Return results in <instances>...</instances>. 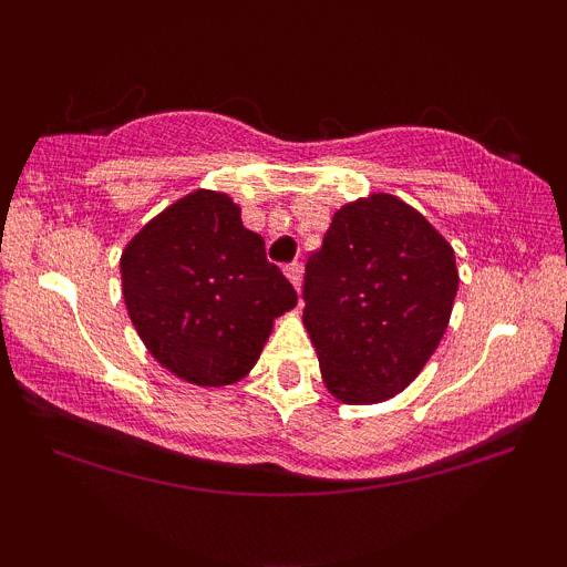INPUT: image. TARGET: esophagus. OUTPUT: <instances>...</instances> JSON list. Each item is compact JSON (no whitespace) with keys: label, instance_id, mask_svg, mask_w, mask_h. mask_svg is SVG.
Here are the masks:
<instances>
[{"label":"esophagus","instance_id":"esophagus-1","mask_svg":"<svg viewBox=\"0 0 567 567\" xmlns=\"http://www.w3.org/2000/svg\"><path fill=\"white\" fill-rule=\"evenodd\" d=\"M285 277L290 279V285L296 290H301V279H303V269H301V264L298 261H292V264H288L285 266Z\"/></svg>","mask_w":567,"mask_h":567}]
</instances>
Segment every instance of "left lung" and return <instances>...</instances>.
<instances>
[{"label": "left lung", "instance_id": "obj_1", "mask_svg": "<svg viewBox=\"0 0 567 567\" xmlns=\"http://www.w3.org/2000/svg\"><path fill=\"white\" fill-rule=\"evenodd\" d=\"M455 290L453 247L415 207L383 192L347 202L303 279L328 392L347 405L405 392L440 347Z\"/></svg>", "mask_w": 567, "mask_h": 567}]
</instances>
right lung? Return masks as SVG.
<instances>
[{"instance_id":"obj_1","label":"right lung","mask_w":567,"mask_h":567,"mask_svg":"<svg viewBox=\"0 0 567 567\" xmlns=\"http://www.w3.org/2000/svg\"><path fill=\"white\" fill-rule=\"evenodd\" d=\"M122 296L143 347L181 381L229 386L250 373L298 296L229 194L197 188L125 245Z\"/></svg>"}]
</instances>
